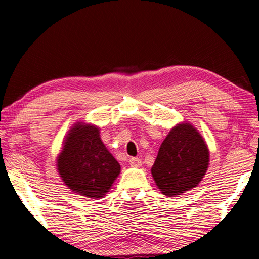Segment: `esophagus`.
<instances>
[{"label":"esophagus","instance_id":"esophagus-1","mask_svg":"<svg viewBox=\"0 0 259 259\" xmlns=\"http://www.w3.org/2000/svg\"><path fill=\"white\" fill-rule=\"evenodd\" d=\"M128 162L131 166H134V167H140L143 165V160L140 158H131Z\"/></svg>","mask_w":259,"mask_h":259}]
</instances>
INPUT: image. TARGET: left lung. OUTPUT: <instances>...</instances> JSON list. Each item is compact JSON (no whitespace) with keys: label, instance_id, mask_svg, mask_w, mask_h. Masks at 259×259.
<instances>
[{"label":"left lung","instance_id":"obj_1","mask_svg":"<svg viewBox=\"0 0 259 259\" xmlns=\"http://www.w3.org/2000/svg\"><path fill=\"white\" fill-rule=\"evenodd\" d=\"M207 166L208 150L203 138L192 125L180 123L162 141L151 172L161 192L176 197L196 187Z\"/></svg>","mask_w":259,"mask_h":259}]
</instances>
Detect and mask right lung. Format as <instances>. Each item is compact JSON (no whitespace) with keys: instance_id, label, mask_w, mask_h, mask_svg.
Masks as SVG:
<instances>
[{"instance_id":"1","label":"right lung","mask_w":259,"mask_h":259,"mask_svg":"<svg viewBox=\"0 0 259 259\" xmlns=\"http://www.w3.org/2000/svg\"><path fill=\"white\" fill-rule=\"evenodd\" d=\"M58 169L73 192L95 199L108 192L120 165L102 144L97 127L77 123L65 140Z\"/></svg>"}]
</instances>
